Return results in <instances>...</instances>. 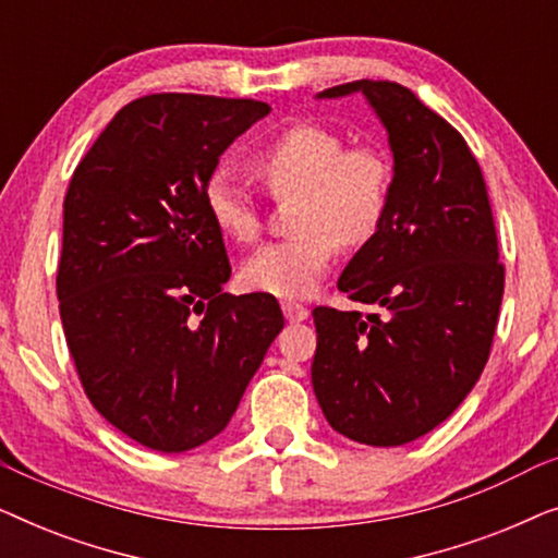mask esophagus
Listing matches in <instances>:
<instances>
[{
	"label": "esophagus",
	"mask_w": 558,
	"mask_h": 558,
	"mask_svg": "<svg viewBox=\"0 0 558 558\" xmlns=\"http://www.w3.org/2000/svg\"><path fill=\"white\" fill-rule=\"evenodd\" d=\"M281 310H284V317L289 319V323H302V319H307L310 310L302 307V304L296 302H281Z\"/></svg>",
	"instance_id": "1"
}]
</instances>
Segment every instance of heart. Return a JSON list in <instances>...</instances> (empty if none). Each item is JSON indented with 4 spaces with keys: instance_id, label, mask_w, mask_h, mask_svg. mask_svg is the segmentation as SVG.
Segmentation results:
<instances>
[{
    "instance_id": "obj_1",
    "label": "heart",
    "mask_w": 558,
    "mask_h": 558,
    "mask_svg": "<svg viewBox=\"0 0 558 558\" xmlns=\"http://www.w3.org/2000/svg\"><path fill=\"white\" fill-rule=\"evenodd\" d=\"M254 167L274 195H296V233L251 254L241 281L279 300H304L330 269L338 243L361 246L384 223L391 162L371 144L345 147L342 136L327 126L294 124L256 151ZM203 208L216 231L235 243H254L262 233L254 195L228 167L208 174Z\"/></svg>"
}]
</instances>
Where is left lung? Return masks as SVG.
<instances>
[{
	"label": "left lung",
	"mask_w": 558,
	"mask_h": 558,
	"mask_svg": "<svg viewBox=\"0 0 558 558\" xmlns=\"http://www.w3.org/2000/svg\"><path fill=\"white\" fill-rule=\"evenodd\" d=\"M361 94L388 134L391 201L342 271L340 292L384 317L315 307L312 388L335 432L399 447L439 426L490 355L506 271L477 159L414 90L353 81L315 98Z\"/></svg>",
	"instance_id": "1"
}]
</instances>
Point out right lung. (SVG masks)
<instances>
[{
  "label": "right lung",
  "mask_w": 558,
  "mask_h": 558,
  "mask_svg": "<svg viewBox=\"0 0 558 558\" xmlns=\"http://www.w3.org/2000/svg\"><path fill=\"white\" fill-rule=\"evenodd\" d=\"M271 111L251 98L155 94L126 104L75 167L58 300L86 396L140 445L218 437L284 327L271 294L231 296L203 185Z\"/></svg>",
  "instance_id": "obj_1"
}]
</instances>
